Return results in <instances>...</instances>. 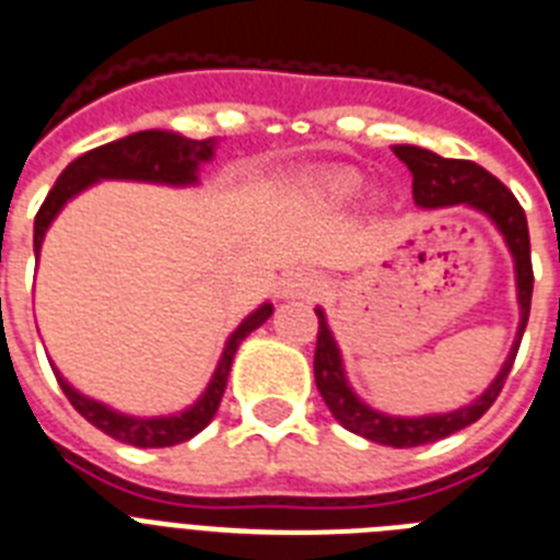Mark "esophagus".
I'll use <instances>...</instances> for the list:
<instances>
[{"label": "esophagus", "instance_id": "1", "mask_svg": "<svg viewBox=\"0 0 560 560\" xmlns=\"http://www.w3.org/2000/svg\"><path fill=\"white\" fill-rule=\"evenodd\" d=\"M313 293H318V279L304 270L288 272V276L279 281L281 299H307V295Z\"/></svg>", "mask_w": 560, "mask_h": 560}]
</instances>
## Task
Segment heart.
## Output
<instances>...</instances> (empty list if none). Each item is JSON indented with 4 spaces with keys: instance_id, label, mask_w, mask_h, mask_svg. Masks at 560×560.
Here are the masks:
<instances>
[{
    "instance_id": "heart-1",
    "label": "heart",
    "mask_w": 560,
    "mask_h": 560,
    "mask_svg": "<svg viewBox=\"0 0 560 560\" xmlns=\"http://www.w3.org/2000/svg\"><path fill=\"white\" fill-rule=\"evenodd\" d=\"M359 190L361 176L355 171H324L304 178L295 192L307 208L341 210L359 196Z\"/></svg>"
}]
</instances>
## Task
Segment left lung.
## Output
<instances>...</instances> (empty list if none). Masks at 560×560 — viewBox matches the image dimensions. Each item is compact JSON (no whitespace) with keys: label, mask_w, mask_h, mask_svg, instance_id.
<instances>
[{"label":"left lung","mask_w":560,"mask_h":560,"mask_svg":"<svg viewBox=\"0 0 560 560\" xmlns=\"http://www.w3.org/2000/svg\"><path fill=\"white\" fill-rule=\"evenodd\" d=\"M393 153L412 173V199H416L418 208L439 210L464 205V208L476 210V213L490 219L512 256L515 295H518L515 341H512L510 355L504 359L490 387L469 404L458 407V410L432 412V416H389V412L375 410L364 398H359V393L347 382L345 361H341V350H338L327 316H324L322 307H316L318 341L313 373H316V387L322 393L324 404L330 407L332 418L345 430L355 432L361 439L375 441V444H384V447H421V444L447 439L453 432L478 421L498 398L512 370L515 352H518L521 336L527 330L529 302H533V261H529L527 215L521 210L518 199L492 173L478 167L476 162L444 159L427 148H416V144H393Z\"/></svg>","instance_id":"1"}]
</instances>
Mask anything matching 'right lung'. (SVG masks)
Segmentation results:
<instances>
[{
    "instance_id": "add662e5",
    "label": "right lung",
    "mask_w": 560,
    "mask_h": 560,
    "mask_svg": "<svg viewBox=\"0 0 560 560\" xmlns=\"http://www.w3.org/2000/svg\"><path fill=\"white\" fill-rule=\"evenodd\" d=\"M215 148H219V139H201L199 142V139L173 133V130H139V133H130L125 139H116V142H107L102 148L88 150L77 162H70L65 167L62 176L56 178L54 190L48 192L45 205L36 213V222H33V253L39 258L45 233H48L56 215L62 213V208L70 199H77L79 192L88 190L91 185L107 182V178L110 182L119 178V182L192 187L199 185L201 164L213 162ZM270 316L272 304H258L250 316L230 332V338L224 341L222 359L215 364L205 393L182 412L144 418L128 416V412L113 410L107 404L79 393L59 370H54L56 382L65 389L68 401L77 407L79 416H84L93 427L107 432L110 439L121 441V444H133V447H173V444H182V441H190L192 435H199L213 421L215 410L222 404L224 387H228V375L230 368H233V355H236L238 345L253 330H258Z\"/></svg>"
}]
</instances>
